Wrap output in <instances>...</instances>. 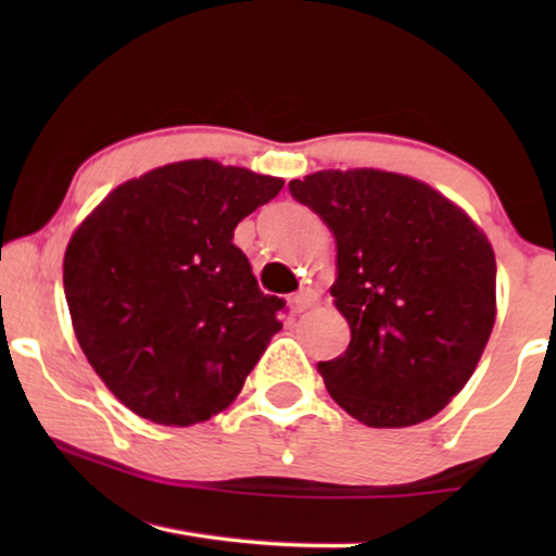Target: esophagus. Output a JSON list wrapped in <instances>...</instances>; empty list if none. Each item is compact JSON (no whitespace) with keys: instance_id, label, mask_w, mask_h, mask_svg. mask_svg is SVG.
Returning <instances> with one entry per match:
<instances>
[{"instance_id":"obj_1","label":"esophagus","mask_w":556,"mask_h":556,"mask_svg":"<svg viewBox=\"0 0 556 556\" xmlns=\"http://www.w3.org/2000/svg\"><path fill=\"white\" fill-rule=\"evenodd\" d=\"M291 303H293V308L301 314V311L318 306V293L314 291V288H301V291L291 299Z\"/></svg>"}]
</instances>
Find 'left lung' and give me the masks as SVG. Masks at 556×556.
Instances as JSON below:
<instances>
[{"instance_id": "left-lung-1", "label": "left lung", "mask_w": 556, "mask_h": 556, "mask_svg": "<svg viewBox=\"0 0 556 556\" xmlns=\"http://www.w3.org/2000/svg\"><path fill=\"white\" fill-rule=\"evenodd\" d=\"M337 240L331 295L352 341L318 362L369 428L438 415L473 375L496 321V257L458 204L413 177L326 169L288 181Z\"/></svg>"}]
</instances>
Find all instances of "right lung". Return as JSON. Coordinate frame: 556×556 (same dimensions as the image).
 I'll use <instances>...</instances> for the list:
<instances>
[{
    "label": "right lung",
    "instance_id": "1",
    "mask_svg": "<svg viewBox=\"0 0 556 556\" xmlns=\"http://www.w3.org/2000/svg\"><path fill=\"white\" fill-rule=\"evenodd\" d=\"M283 179L212 159L113 189L67 242L75 339L105 387L156 425L204 422L238 397L286 301L257 288L235 245Z\"/></svg>",
    "mask_w": 556,
    "mask_h": 556
}]
</instances>
